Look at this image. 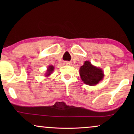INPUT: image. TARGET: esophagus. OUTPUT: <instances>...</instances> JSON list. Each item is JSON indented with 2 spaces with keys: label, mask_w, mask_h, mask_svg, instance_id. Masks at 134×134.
Listing matches in <instances>:
<instances>
[{
  "label": "esophagus",
  "mask_w": 134,
  "mask_h": 134,
  "mask_svg": "<svg viewBox=\"0 0 134 134\" xmlns=\"http://www.w3.org/2000/svg\"><path fill=\"white\" fill-rule=\"evenodd\" d=\"M65 65H70V63H69V62H65Z\"/></svg>",
  "instance_id": "1"
}]
</instances>
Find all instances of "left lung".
<instances>
[{"mask_svg": "<svg viewBox=\"0 0 134 134\" xmlns=\"http://www.w3.org/2000/svg\"><path fill=\"white\" fill-rule=\"evenodd\" d=\"M79 74L83 83L93 86L98 84L104 77V72L100 68L91 65V62L85 61L79 69Z\"/></svg>", "mask_w": 134, "mask_h": 134, "instance_id": "left-lung-1", "label": "left lung"}]
</instances>
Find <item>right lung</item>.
I'll return each instance as SVG.
<instances>
[{
	"label": "right lung",
	"mask_w": 134,
	"mask_h": 134,
	"mask_svg": "<svg viewBox=\"0 0 134 134\" xmlns=\"http://www.w3.org/2000/svg\"><path fill=\"white\" fill-rule=\"evenodd\" d=\"M54 67L52 65H50L49 66H48L46 71V76H50L51 73L53 72V71H54Z\"/></svg>",
	"instance_id": "right-lung-1"
}]
</instances>
